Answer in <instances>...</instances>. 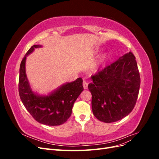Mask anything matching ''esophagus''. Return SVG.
<instances>
[{
  "instance_id": "34e87169",
  "label": "esophagus",
  "mask_w": 159,
  "mask_h": 159,
  "mask_svg": "<svg viewBox=\"0 0 159 159\" xmlns=\"http://www.w3.org/2000/svg\"><path fill=\"white\" fill-rule=\"evenodd\" d=\"M83 86L84 89H88V82H86L85 81H83Z\"/></svg>"
}]
</instances>
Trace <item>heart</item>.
Masks as SVG:
<instances>
[{
  "label": "heart",
  "mask_w": 159,
  "mask_h": 159,
  "mask_svg": "<svg viewBox=\"0 0 159 159\" xmlns=\"http://www.w3.org/2000/svg\"><path fill=\"white\" fill-rule=\"evenodd\" d=\"M109 58V55L107 54H103L102 56L100 57L99 60V64H103L105 63Z\"/></svg>",
  "instance_id": "1"
}]
</instances>
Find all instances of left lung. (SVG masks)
I'll use <instances>...</instances> for the list:
<instances>
[{
    "mask_svg": "<svg viewBox=\"0 0 159 159\" xmlns=\"http://www.w3.org/2000/svg\"><path fill=\"white\" fill-rule=\"evenodd\" d=\"M88 89L92 95L94 116L101 121L113 123L132 111L138 98L141 78L135 57L125 54L91 76Z\"/></svg>",
    "mask_w": 159,
    "mask_h": 159,
    "instance_id": "left-lung-1",
    "label": "left lung"
}]
</instances>
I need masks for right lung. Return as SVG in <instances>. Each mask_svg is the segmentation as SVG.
Here are the masks:
<instances>
[{"mask_svg":"<svg viewBox=\"0 0 159 159\" xmlns=\"http://www.w3.org/2000/svg\"><path fill=\"white\" fill-rule=\"evenodd\" d=\"M40 45H34L26 52L20 66L18 92L28 112L38 123L50 126L60 125L71 115L75 100L84 90L83 80L79 78L72 82L61 85L47 96H39L32 91L26 75V56Z\"/></svg>","mask_w":159,"mask_h":159,"instance_id":"right-lung-1","label":"right lung"}]
</instances>
